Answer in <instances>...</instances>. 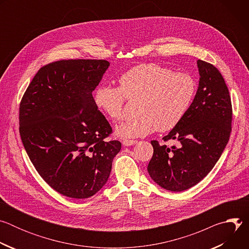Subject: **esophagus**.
<instances>
[{"instance_id": "1", "label": "esophagus", "mask_w": 249, "mask_h": 249, "mask_svg": "<svg viewBox=\"0 0 249 249\" xmlns=\"http://www.w3.org/2000/svg\"><path fill=\"white\" fill-rule=\"evenodd\" d=\"M137 142L138 141H136V140H123L122 141V144L125 147H129V146H133V145L137 144Z\"/></svg>"}]
</instances>
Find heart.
Wrapping results in <instances>:
<instances>
[{
  "instance_id": "1",
  "label": "heart",
  "mask_w": 249,
  "mask_h": 249,
  "mask_svg": "<svg viewBox=\"0 0 249 249\" xmlns=\"http://www.w3.org/2000/svg\"><path fill=\"white\" fill-rule=\"evenodd\" d=\"M119 88L99 86L94 92L96 107L111 120H118L127 98H138L137 116L115 128L124 139L144 137L156 129L165 132L178 124L196 93V81L187 73H173L155 63L137 65L119 78Z\"/></svg>"
}]
</instances>
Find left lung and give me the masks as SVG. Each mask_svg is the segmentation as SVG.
Segmentation results:
<instances>
[{
    "label": "left lung",
    "mask_w": 249,
    "mask_h": 249,
    "mask_svg": "<svg viewBox=\"0 0 249 249\" xmlns=\"http://www.w3.org/2000/svg\"><path fill=\"white\" fill-rule=\"evenodd\" d=\"M199 86L181 121L166 136L178 147L152 141L154 155L148 165L152 179L160 187L180 192L200 182L224 152L231 132V101L220 71L210 63L197 61Z\"/></svg>",
    "instance_id": "8db88e82"
}]
</instances>
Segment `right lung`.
I'll return each mask as SVG.
<instances>
[{
	"instance_id": "1",
	"label": "right lung",
	"mask_w": 249,
	"mask_h": 249,
	"mask_svg": "<svg viewBox=\"0 0 249 249\" xmlns=\"http://www.w3.org/2000/svg\"><path fill=\"white\" fill-rule=\"evenodd\" d=\"M109 62L61 60L42 67L19 105L23 147L45 182L75 199L93 196L107 182L119 141L94 103L92 91Z\"/></svg>"
}]
</instances>
